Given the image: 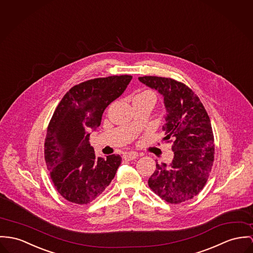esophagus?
Returning <instances> with one entry per match:
<instances>
[{
    "mask_svg": "<svg viewBox=\"0 0 253 253\" xmlns=\"http://www.w3.org/2000/svg\"><path fill=\"white\" fill-rule=\"evenodd\" d=\"M138 157V154L136 152H129V153H126L125 155H123V159L126 160V161H132V160H135Z\"/></svg>",
    "mask_w": 253,
    "mask_h": 253,
    "instance_id": "34e87169",
    "label": "esophagus"
}]
</instances>
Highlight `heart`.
I'll use <instances>...</instances> for the list:
<instances>
[{"label": "heart", "mask_w": 253, "mask_h": 253, "mask_svg": "<svg viewBox=\"0 0 253 253\" xmlns=\"http://www.w3.org/2000/svg\"><path fill=\"white\" fill-rule=\"evenodd\" d=\"M138 99H150L153 102H155L156 96L154 92H152L151 90H143V91L137 93L136 96L134 97V99H133V101H136V100H138Z\"/></svg>", "instance_id": "obj_1"}]
</instances>
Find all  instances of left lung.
<instances>
[{
	"mask_svg": "<svg viewBox=\"0 0 253 253\" xmlns=\"http://www.w3.org/2000/svg\"><path fill=\"white\" fill-rule=\"evenodd\" d=\"M138 80L164 97L167 110L164 139L172 142L174 153L169 165L157 162L148 185L169 203L190 200L205 186L214 162V135L209 116L200 99L185 84L157 76Z\"/></svg>",
	"mask_w": 253,
	"mask_h": 253,
	"instance_id": "8db88e82",
	"label": "left lung"
}]
</instances>
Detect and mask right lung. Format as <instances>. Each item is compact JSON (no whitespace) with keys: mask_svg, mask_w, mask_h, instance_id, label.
Returning <instances> with one entry per match:
<instances>
[{"mask_svg":"<svg viewBox=\"0 0 253 253\" xmlns=\"http://www.w3.org/2000/svg\"><path fill=\"white\" fill-rule=\"evenodd\" d=\"M130 75L85 81L66 92L47 128L44 157L58 194L75 204H87L110 185L121 164L119 155L96 157L89 143L105 109L119 97Z\"/></svg>","mask_w":253,"mask_h":253,"instance_id":"obj_1","label":"right lung"}]
</instances>
